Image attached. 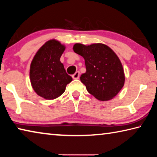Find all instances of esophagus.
<instances>
[{
    "instance_id": "esophagus-1",
    "label": "esophagus",
    "mask_w": 157,
    "mask_h": 157,
    "mask_svg": "<svg viewBox=\"0 0 157 157\" xmlns=\"http://www.w3.org/2000/svg\"><path fill=\"white\" fill-rule=\"evenodd\" d=\"M79 76H80V73L79 72V71H77V72L74 74V75H73V78L75 79H79Z\"/></svg>"
}]
</instances>
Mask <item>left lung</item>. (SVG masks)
Wrapping results in <instances>:
<instances>
[{
	"label": "left lung",
	"instance_id": "1",
	"mask_svg": "<svg viewBox=\"0 0 157 157\" xmlns=\"http://www.w3.org/2000/svg\"><path fill=\"white\" fill-rule=\"evenodd\" d=\"M74 52L84 57L86 73L80 80L90 94L102 101L113 98L124 86L123 66L116 54L103 44H75Z\"/></svg>",
	"mask_w": 157,
	"mask_h": 157
}]
</instances>
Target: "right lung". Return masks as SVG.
<instances>
[{
  "label": "right lung",
  "instance_id": "right-lung-1",
  "mask_svg": "<svg viewBox=\"0 0 157 157\" xmlns=\"http://www.w3.org/2000/svg\"><path fill=\"white\" fill-rule=\"evenodd\" d=\"M65 46L52 39L42 46L34 55L30 64L32 86L37 95L47 100L60 96L72 78L66 72L60 57Z\"/></svg>",
  "mask_w": 157,
  "mask_h": 157
}]
</instances>
